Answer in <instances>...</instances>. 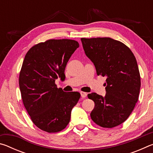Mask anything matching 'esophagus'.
<instances>
[{
	"instance_id": "34e87169",
	"label": "esophagus",
	"mask_w": 153,
	"mask_h": 153,
	"mask_svg": "<svg viewBox=\"0 0 153 153\" xmlns=\"http://www.w3.org/2000/svg\"><path fill=\"white\" fill-rule=\"evenodd\" d=\"M80 94H81V97L82 98H86L87 96V93L84 92H80Z\"/></svg>"
}]
</instances>
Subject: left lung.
<instances>
[{
  "mask_svg": "<svg viewBox=\"0 0 153 153\" xmlns=\"http://www.w3.org/2000/svg\"><path fill=\"white\" fill-rule=\"evenodd\" d=\"M81 41L98 76H107L105 97L88 94L94 102L90 117L102 128H114L128 118L138 102L141 83L136 57L126 45L111 38H82Z\"/></svg>",
  "mask_w": 153,
  "mask_h": 153,
  "instance_id": "1",
  "label": "left lung"
}]
</instances>
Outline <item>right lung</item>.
Returning a JSON list of instances; mask_svg holds the SVG:
<instances>
[{"mask_svg": "<svg viewBox=\"0 0 153 153\" xmlns=\"http://www.w3.org/2000/svg\"><path fill=\"white\" fill-rule=\"evenodd\" d=\"M78 47L76 40L51 39L33 46L25 56L19 77L23 103L34 125L46 132L66 128L80 98L79 92H65L55 84L65 76L66 65Z\"/></svg>", "mask_w": 153, "mask_h": 153, "instance_id": "obj_1", "label": "right lung"}]
</instances>
